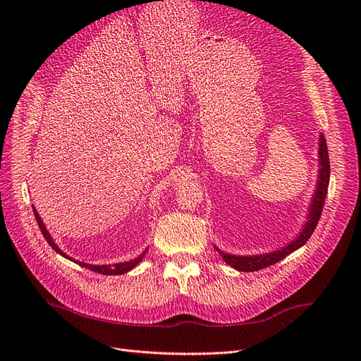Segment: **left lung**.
I'll list each match as a JSON object with an SVG mask.
<instances>
[{
	"label": "left lung",
	"mask_w": 361,
	"mask_h": 361,
	"mask_svg": "<svg viewBox=\"0 0 361 361\" xmlns=\"http://www.w3.org/2000/svg\"><path fill=\"white\" fill-rule=\"evenodd\" d=\"M329 180H330V159H329V149H326V143L324 135H321L319 140V182H318V188H316L313 203L310 207V214H309V221L305 223L304 231L301 235L292 241L288 247L272 251V253L268 255H260V256H233V255H226L223 251L216 250L218 253L223 256L226 260V264L233 267L238 271H245V272H253L264 269L269 265H274L277 262H280L283 257H286L290 255L292 251L298 250L302 247L305 243L309 241V238L312 236L313 231L318 226V221L321 218L322 209H324V203H325V195L326 190H329Z\"/></svg>",
	"instance_id": "left-lung-1"
}]
</instances>
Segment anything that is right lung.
Listing matches in <instances>:
<instances>
[{
  "label": "right lung",
  "mask_w": 361,
  "mask_h": 361,
  "mask_svg": "<svg viewBox=\"0 0 361 361\" xmlns=\"http://www.w3.org/2000/svg\"><path fill=\"white\" fill-rule=\"evenodd\" d=\"M32 212H35V216H36V221H37V224H39V228H40V232H42V235H43V238L47 239V243L57 251V253H60L61 256H64V257H68L66 255L63 253V251L56 245V243L52 241V238H51V235L48 233V231H47V227H45V224L42 223V220H40V216H39V214L36 212V209H35V206H32ZM147 253V250H145V253H141L137 259H134V260H129V262H122V264H116V265H90V264H84V262H80V265L81 267H84V268H87V269H90V271H94V272H99V274H104V276H118V274H125V272H128L129 269H133L138 262L145 257V255ZM76 264H78V262H76Z\"/></svg>",
  "instance_id": "obj_1"
}]
</instances>
